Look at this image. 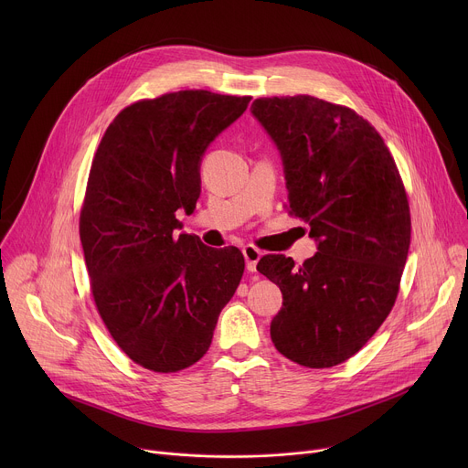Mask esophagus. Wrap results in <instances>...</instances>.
Masks as SVG:
<instances>
[{
	"mask_svg": "<svg viewBox=\"0 0 468 468\" xmlns=\"http://www.w3.org/2000/svg\"><path fill=\"white\" fill-rule=\"evenodd\" d=\"M242 253H244V259H246V269H248V272H255L257 271V262H259V259H261V251L255 248V246H244L242 248Z\"/></svg>",
	"mask_w": 468,
	"mask_h": 468,
	"instance_id": "34e87169",
	"label": "esophagus"
}]
</instances>
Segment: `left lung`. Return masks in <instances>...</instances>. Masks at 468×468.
<instances>
[{"label": "left lung", "instance_id": "obj_1", "mask_svg": "<svg viewBox=\"0 0 468 468\" xmlns=\"http://www.w3.org/2000/svg\"><path fill=\"white\" fill-rule=\"evenodd\" d=\"M250 111L280 152L291 213L316 242L300 266L285 255L257 264L283 294L272 343L302 367H335L394 305L411 242L404 183L379 133L348 107L289 96Z\"/></svg>", "mask_w": 468, "mask_h": 468}]
</instances>
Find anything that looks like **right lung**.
<instances>
[{
	"label": "right lung",
	"mask_w": 468,
	"mask_h": 468,
	"mask_svg": "<svg viewBox=\"0 0 468 468\" xmlns=\"http://www.w3.org/2000/svg\"><path fill=\"white\" fill-rule=\"evenodd\" d=\"M250 100L181 90L137 101L94 155L80 220L92 296L116 345L148 370L202 359L240 283V250L177 235L176 211H194L202 159Z\"/></svg>",
	"instance_id": "1"
}]
</instances>
